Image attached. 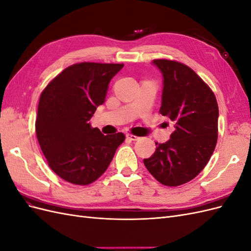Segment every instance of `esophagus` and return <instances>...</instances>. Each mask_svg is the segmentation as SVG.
I'll return each mask as SVG.
<instances>
[{
    "label": "esophagus",
    "mask_w": 251,
    "mask_h": 251,
    "mask_svg": "<svg viewBox=\"0 0 251 251\" xmlns=\"http://www.w3.org/2000/svg\"><path fill=\"white\" fill-rule=\"evenodd\" d=\"M126 138H127L128 140H132V141L139 140L138 136H135V135H132V134H126Z\"/></svg>",
    "instance_id": "esophagus-1"
}]
</instances>
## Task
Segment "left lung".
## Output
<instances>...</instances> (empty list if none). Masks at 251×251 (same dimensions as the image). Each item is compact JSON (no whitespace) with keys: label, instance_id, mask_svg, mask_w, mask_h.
Listing matches in <instances>:
<instances>
[{"label":"left lung","instance_id":"1","mask_svg":"<svg viewBox=\"0 0 251 251\" xmlns=\"http://www.w3.org/2000/svg\"><path fill=\"white\" fill-rule=\"evenodd\" d=\"M163 75L160 114L175 123L165 143L143 163L158 182L179 186L196 178L209 161L218 140L219 108L215 93L192 68L154 59Z\"/></svg>","mask_w":251,"mask_h":251}]
</instances>
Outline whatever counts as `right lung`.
Returning a JSON list of instances; mask_svg holds the SVG:
<instances>
[{
  "instance_id": "1",
  "label": "right lung",
  "mask_w": 251,
  "mask_h": 251,
  "mask_svg": "<svg viewBox=\"0 0 251 251\" xmlns=\"http://www.w3.org/2000/svg\"><path fill=\"white\" fill-rule=\"evenodd\" d=\"M124 64L78 63L69 66L43 90L35 132L50 169L75 185H89L108 169L124 133L103 135L92 127L110 80Z\"/></svg>"
}]
</instances>
